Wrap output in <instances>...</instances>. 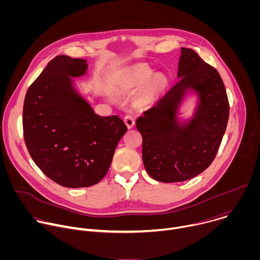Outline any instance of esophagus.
Masks as SVG:
<instances>
[{
    "instance_id": "34e87169",
    "label": "esophagus",
    "mask_w": 260,
    "mask_h": 260,
    "mask_svg": "<svg viewBox=\"0 0 260 260\" xmlns=\"http://www.w3.org/2000/svg\"><path fill=\"white\" fill-rule=\"evenodd\" d=\"M123 120H124L127 128H133L135 126L136 122H135V117L133 115H126Z\"/></svg>"
}]
</instances>
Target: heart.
<instances>
[{"mask_svg": "<svg viewBox=\"0 0 260 260\" xmlns=\"http://www.w3.org/2000/svg\"><path fill=\"white\" fill-rule=\"evenodd\" d=\"M151 70L148 67L138 66L133 69H129L126 73H124L121 79L118 82L119 89H129L138 84H141L145 80L150 77Z\"/></svg>", "mask_w": 260, "mask_h": 260, "instance_id": "1", "label": "heart"}]
</instances>
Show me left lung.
<instances>
[{
    "label": "left lung",
    "mask_w": 260,
    "mask_h": 260,
    "mask_svg": "<svg viewBox=\"0 0 260 260\" xmlns=\"http://www.w3.org/2000/svg\"><path fill=\"white\" fill-rule=\"evenodd\" d=\"M175 84L136 121L143 138V164L164 183L189 180L214 160L226 129L230 104L219 73L189 48H181ZM188 92L198 96L191 119L178 118Z\"/></svg>",
    "instance_id": "obj_1"
}]
</instances>
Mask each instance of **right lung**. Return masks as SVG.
Here are the masks:
<instances>
[{
  "instance_id": "add662e5",
  "label": "right lung",
  "mask_w": 260,
  "mask_h": 260,
  "mask_svg": "<svg viewBox=\"0 0 260 260\" xmlns=\"http://www.w3.org/2000/svg\"><path fill=\"white\" fill-rule=\"evenodd\" d=\"M87 61L58 55L28 87L22 113L25 145L35 164L69 188L88 187L107 174L126 133L117 115L102 117L75 88Z\"/></svg>"
}]
</instances>
